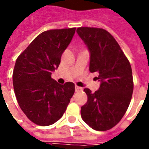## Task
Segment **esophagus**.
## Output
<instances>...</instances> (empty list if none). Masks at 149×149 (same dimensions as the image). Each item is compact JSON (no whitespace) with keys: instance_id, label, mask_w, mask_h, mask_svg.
I'll return each mask as SVG.
<instances>
[{"instance_id":"34e87169","label":"esophagus","mask_w":149,"mask_h":149,"mask_svg":"<svg viewBox=\"0 0 149 149\" xmlns=\"http://www.w3.org/2000/svg\"><path fill=\"white\" fill-rule=\"evenodd\" d=\"M75 91L76 92H81V91H83V88L81 86H75Z\"/></svg>"}]
</instances>
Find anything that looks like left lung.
Segmentation results:
<instances>
[{
  "mask_svg": "<svg viewBox=\"0 0 149 149\" xmlns=\"http://www.w3.org/2000/svg\"><path fill=\"white\" fill-rule=\"evenodd\" d=\"M77 34L90 52V72H98L99 89L85 88L88 100L81 107L83 120L95 131L110 130L127 111L134 90L131 64L113 36L102 28L78 27Z\"/></svg>",
  "mask_w": 149,
  "mask_h": 149,
  "instance_id": "obj_1",
  "label": "left lung"
}]
</instances>
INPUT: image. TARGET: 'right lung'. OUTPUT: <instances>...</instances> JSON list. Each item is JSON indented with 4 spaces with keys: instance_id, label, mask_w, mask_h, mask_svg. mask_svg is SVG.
Here are the masks:
<instances>
[{
    "instance_id": "1",
    "label": "right lung",
    "mask_w": 149,
    "mask_h": 149,
    "mask_svg": "<svg viewBox=\"0 0 149 149\" xmlns=\"http://www.w3.org/2000/svg\"><path fill=\"white\" fill-rule=\"evenodd\" d=\"M75 27L45 31L37 36L15 62L13 83L18 105L31 122L41 126L63 116L75 90L74 84H58L51 72L58 68Z\"/></svg>"
}]
</instances>
